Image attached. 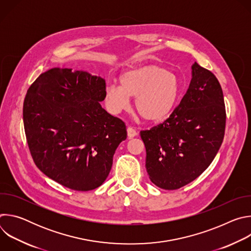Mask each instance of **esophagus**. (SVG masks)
Masks as SVG:
<instances>
[{
  "label": "esophagus",
  "mask_w": 251,
  "mask_h": 251,
  "mask_svg": "<svg viewBox=\"0 0 251 251\" xmlns=\"http://www.w3.org/2000/svg\"><path fill=\"white\" fill-rule=\"evenodd\" d=\"M127 135H128V138L131 139V138H134L135 136H137L138 133L133 127H128L127 128Z\"/></svg>",
  "instance_id": "obj_1"
}]
</instances>
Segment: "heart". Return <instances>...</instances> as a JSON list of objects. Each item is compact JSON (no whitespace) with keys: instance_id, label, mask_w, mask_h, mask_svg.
Masks as SVG:
<instances>
[{"instance_id":"b5f03b06","label":"heart","mask_w":251,"mask_h":251,"mask_svg":"<svg viewBox=\"0 0 251 251\" xmlns=\"http://www.w3.org/2000/svg\"><path fill=\"white\" fill-rule=\"evenodd\" d=\"M180 87L176 76L156 64H146L125 71L120 85L107 83L104 100L112 114L130 107V97H136L138 113L147 121L157 122L167 117L177 100Z\"/></svg>"}]
</instances>
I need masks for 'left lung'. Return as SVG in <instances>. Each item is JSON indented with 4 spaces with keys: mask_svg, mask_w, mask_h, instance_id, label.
Here are the masks:
<instances>
[{
    "mask_svg": "<svg viewBox=\"0 0 251 251\" xmlns=\"http://www.w3.org/2000/svg\"><path fill=\"white\" fill-rule=\"evenodd\" d=\"M226 118L218 78L195 62L189 88L174 112L162 124L140 133L151 182L176 190L196 180L222 146Z\"/></svg>",
    "mask_w": 251,
    "mask_h": 251,
    "instance_id": "1",
    "label": "left lung"
}]
</instances>
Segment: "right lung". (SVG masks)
I'll return each instance as SVG.
<instances>
[{"mask_svg": "<svg viewBox=\"0 0 251 251\" xmlns=\"http://www.w3.org/2000/svg\"><path fill=\"white\" fill-rule=\"evenodd\" d=\"M106 83L83 70L51 68L29 86L24 125L34 164L75 191H91L108 176L127 138L125 123L100 104Z\"/></svg>", "mask_w": 251, "mask_h": 251, "instance_id": "obj_1", "label": "right lung"}]
</instances>
